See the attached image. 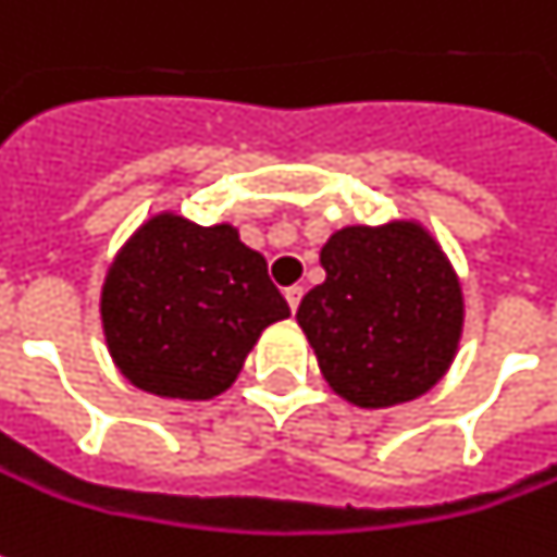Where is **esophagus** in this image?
I'll use <instances>...</instances> for the list:
<instances>
[{"label": "esophagus", "instance_id": "esophagus-1", "mask_svg": "<svg viewBox=\"0 0 557 557\" xmlns=\"http://www.w3.org/2000/svg\"><path fill=\"white\" fill-rule=\"evenodd\" d=\"M285 300H287V306H290V309H294V312H297V306H300V300H304V287L300 285H290L285 290Z\"/></svg>", "mask_w": 557, "mask_h": 557}]
</instances>
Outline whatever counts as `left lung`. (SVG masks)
Returning a JSON list of instances; mask_svg holds the SVG:
<instances>
[{
	"mask_svg": "<svg viewBox=\"0 0 557 557\" xmlns=\"http://www.w3.org/2000/svg\"><path fill=\"white\" fill-rule=\"evenodd\" d=\"M327 272L297 309L331 389L358 408L429 392L454 361L462 290L420 223L346 226L322 248Z\"/></svg>",
	"mask_w": 557,
	"mask_h": 557,
	"instance_id": "8db88e82",
	"label": "left lung"
}]
</instances>
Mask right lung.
<instances>
[{"instance_id": "add662e5", "label": "right lung", "mask_w": 557, "mask_h": 557, "mask_svg": "<svg viewBox=\"0 0 557 557\" xmlns=\"http://www.w3.org/2000/svg\"><path fill=\"white\" fill-rule=\"evenodd\" d=\"M100 315L110 356L137 389L205 401L233 386L263 327L290 309L263 253L230 223L159 214L115 257Z\"/></svg>"}]
</instances>
